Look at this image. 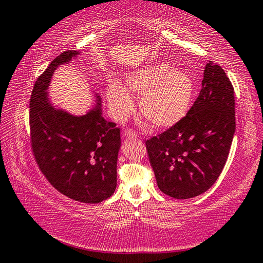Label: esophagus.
<instances>
[{
  "label": "esophagus",
  "instance_id": "obj_1",
  "mask_svg": "<svg viewBox=\"0 0 263 263\" xmlns=\"http://www.w3.org/2000/svg\"><path fill=\"white\" fill-rule=\"evenodd\" d=\"M123 137L124 138H137L138 135L136 131L131 130V128H126V130H124V132H123Z\"/></svg>",
  "mask_w": 263,
  "mask_h": 263
}]
</instances>
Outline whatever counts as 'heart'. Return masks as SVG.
<instances>
[{"mask_svg": "<svg viewBox=\"0 0 263 263\" xmlns=\"http://www.w3.org/2000/svg\"><path fill=\"white\" fill-rule=\"evenodd\" d=\"M194 94L192 78L184 71L173 69L168 63H155L127 76L125 87L112 80L107 88L110 110L119 121L135 110L139 98L141 115L156 128H169L187 114Z\"/></svg>", "mask_w": 263, "mask_h": 263, "instance_id": "1", "label": "heart"}]
</instances>
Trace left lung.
Here are the masks:
<instances>
[{"label":"left lung","instance_id":"left-lung-1","mask_svg":"<svg viewBox=\"0 0 263 263\" xmlns=\"http://www.w3.org/2000/svg\"><path fill=\"white\" fill-rule=\"evenodd\" d=\"M201 84L186 116L146 141L157 186L179 200L212 187L226 165L236 131L235 92L224 70L209 61Z\"/></svg>","mask_w":263,"mask_h":263}]
</instances>
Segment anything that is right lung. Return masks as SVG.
I'll return each instance as SVG.
<instances>
[{
    "label": "right lung",
    "instance_id": "add662e5",
    "mask_svg": "<svg viewBox=\"0 0 263 263\" xmlns=\"http://www.w3.org/2000/svg\"><path fill=\"white\" fill-rule=\"evenodd\" d=\"M79 54L66 50L36 79L30 100L33 155L54 187L76 201L99 203L110 198L117 185L121 130L102 117L101 98L84 116L52 107L48 86L57 66Z\"/></svg>",
    "mask_w": 263,
    "mask_h": 263
}]
</instances>
